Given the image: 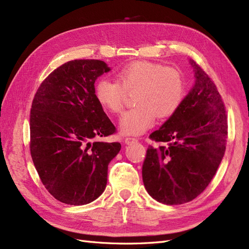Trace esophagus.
I'll use <instances>...</instances> for the list:
<instances>
[{"mask_svg": "<svg viewBox=\"0 0 249 249\" xmlns=\"http://www.w3.org/2000/svg\"><path fill=\"white\" fill-rule=\"evenodd\" d=\"M137 141H138V139L135 138V137H126L124 139L125 144H131V143H135V142H137Z\"/></svg>", "mask_w": 249, "mask_h": 249, "instance_id": "34e87169", "label": "esophagus"}]
</instances>
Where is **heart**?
<instances>
[{
	"label": "heart",
	"mask_w": 249,
	"mask_h": 249,
	"mask_svg": "<svg viewBox=\"0 0 249 249\" xmlns=\"http://www.w3.org/2000/svg\"><path fill=\"white\" fill-rule=\"evenodd\" d=\"M134 94V107L120 122L124 134L144 133L158 119H167L178 110L186 94V79L178 69L159 63L137 61L125 65L116 81L101 79L94 96L101 107L112 114L122 113L127 94Z\"/></svg>",
	"instance_id": "b5f03b06"
}]
</instances>
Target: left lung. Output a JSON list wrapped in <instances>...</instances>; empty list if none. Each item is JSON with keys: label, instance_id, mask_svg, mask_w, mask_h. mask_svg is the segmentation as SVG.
Here are the masks:
<instances>
[{"label": "left lung", "instance_id": "left-lung-1", "mask_svg": "<svg viewBox=\"0 0 249 249\" xmlns=\"http://www.w3.org/2000/svg\"><path fill=\"white\" fill-rule=\"evenodd\" d=\"M195 71V85L178 110L149 139L142 165L148 194L164 205L191 201L214 178L225 152L228 116L215 83L201 67Z\"/></svg>", "mask_w": 249, "mask_h": 249}]
</instances>
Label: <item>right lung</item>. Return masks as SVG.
I'll list each match as a JSON object with an SVG mask.
<instances>
[{
	"label": "right lung",
	"instance_id": "obj_1",
	"mask_svg": "<svg viewBox=\"0 0 249 249\" xmlns=\"http://www.w3.org/2000/svg\"><path fill=\"white\" fill-rule=\"evenodd\" d=\"M102 60H71L37 89L30 112V153L46 189L66 205L95 200L107 185L119 142H90L116 133L94 96V82L109 71Z\"/></svg>",
	"mask_w": 249,
	"mask_h": 249
}]
</instances>
